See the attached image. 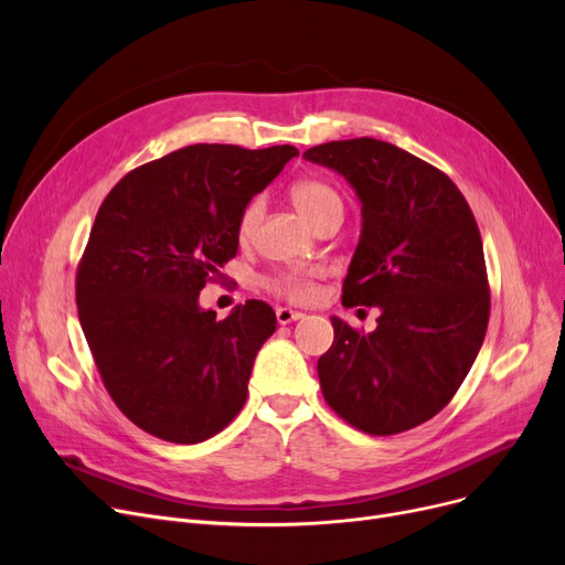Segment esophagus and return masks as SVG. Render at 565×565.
Instances as JSON below:
<instances>
[{"label": "esophagus", "instance_id": "esophagus-1", "mask_svg": "<svg viewBox=\"0 0 565 565\" xmlns=\"http://www.w3.org/2000/svg\"><path fill=\"white\" fill-rule=\"evenodd\" d=\"M305 313L302 311H295V309H288V307H279L277 309V320L279 324H288L292 320H300Z\"/></svg>", "mask_w": 565, "mask_h": 565}]
</instances>
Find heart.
Wrapping results in <instances>:
<instances>
[{
	"label": "heart",
	"mask_w": 565,
	"mask_h": 565,
	"mask_svg": "<svg viewBox=\"0 0 565 565\" xmlns=\"http://www.w3.org/2000/svg\"><path fill=\"white\" fill-rule=\"evenodd\" d=\"M290 199L295 207L316 226L320 220L328 215L343 211V201L341 194L324 181H318V178H305V181L292 183L290 188ZM263 213V201L260 196H254L241 213V220H237V237L241 241H249L258 220ZM265 286L273 292H277L279 298L292 300V302H305L313 295V281L298 270L290 273H279L265 279Z\"/></svg>",
	"instance_id": "obj_1"
}]
</instances>
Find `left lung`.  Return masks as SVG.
I'll use <instances>...</instances> for the list:
<instances>
[{
    "label": "left lung",
    "mask_w": 565,
    "mask_h": 565,
    "mask_svg": "<svg viewBox=\"0 0 565 565\" xmlns=\"http://www.w3.org/2000/svg\"><path fill=\"white\" fill-rule=\"evenodd\" d=\"M305 158L339 171L362 201L343 307L382 311L369 334L332 318L334 343L318 360L322 396L362 433L417 428L449 405L486 339L479 224L447 173L394 143L328 141Z\"/></svg>",
    "instance_id": "1"
}]
</instances>
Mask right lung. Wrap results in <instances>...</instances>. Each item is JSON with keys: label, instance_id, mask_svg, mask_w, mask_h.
I'll return each mask as SVG.
<instances>
[{"label": "right lung", "instance_id": "1", "mask_svg": "<svg viewBox=\"0 0 565 565\" xmlns=\"http://www.w3.org/2000/svg\"><path fill=\"white\" fill-rule=\"evenodd\" d=\"M295 156L290 143H194L105 196L77 265V316L105 390L141 430L196 444L243 409L277 316L249 300L217 320L199 292L237 254L243 207Z\"/></svg>", "mask_w": 565, "mask_h": 565}]
</instances>
